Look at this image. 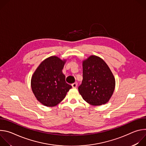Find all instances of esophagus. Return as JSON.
<instances>
[{"instance_id":"34e87169","label":"esophagus","mask_w":146,"mask_h":146,"mask_svg":"<svg viewBox=\"0 0 146 146\" xmlns=\"http://www.w3.org/2000/svg\"><path fill=\"white\" fill-rule=\"evenodd\" d=\"M73 88H76L77 86V82H75L74 83H73V84H72Z\"/></svg>"}]
</instances>
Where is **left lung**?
<instances>
[{
	"mask_svg": "<svg viewBox=\"0 0 146 146\" xmlns=\"http://www.w3.org/2000/svg\"><path fill=\"white\" fill-rule=\"evenodd\" d=\"M82 81L78 91L83 99L93 106L106 103L115 88V78L100 58L91 55L83 61Z\"/></svg>",
	"mask_w": 146,
	"mask_h": 146,
	"instance_id": "left-lung-1",
	"label": "left lung"
}]
</instances>
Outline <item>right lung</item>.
Returning <instances> with one entry per match:
<instances>
[{"mask_svg":"<svg viewBox=\"0 0 146 146\" xmlns=\"http://www.w3.org/2000/svg\"><path fill=\"white\" fill-rule=\"evenodd\" d=\"M65 60L50 56L43 60L33 73L31 87L36 99L43 105L52 107L63 100L72 87L62 73Z\"/></svg>","mask_w":146,"mask_h":146,"instance_id":"obj_1","label":"right lung"}]
</instances>
